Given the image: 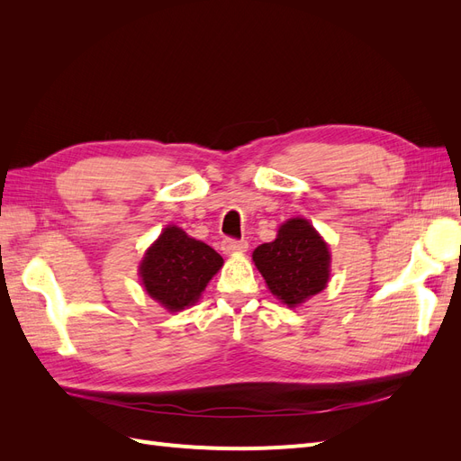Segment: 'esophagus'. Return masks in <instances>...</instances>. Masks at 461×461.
<instances>
[{"label": "esophagus", "instance_id": "esophagus-1", "mask_svg": "<svg viewBox=\"0 0 461 461\" xmlns=\"http://www.w3.org/2000/svg\"><path fill=\"white\" fill-rule=\"evenodd\" d=\"M222 252L225 254H242L248 249V242L246 240H234V239H225L221 244Z\"/></svg>", "mask_w": 461, "mask_h": 461}]
</instances>
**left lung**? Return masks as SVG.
Returning <instances> with one entry per match:
<instances>
[{
    "label": "left lung",
    "mask_w": 461,
    "mask_h": 461,
    "mask_svg": "<svg viewBox=\"0 0 461 461\" xmlns=\"http://www.w3.org/2000/svg\"><path fill=\"white\" fill-rule=\"evenodd\" d=\"M254 263L271 294L288 308L319 294L330 276L327 242L308 219H288L273 242L254 249Z\"/></svg>",
    "instance_id": "left-lung-1"
}]
</instances>
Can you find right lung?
<instances>
[{"instance_id":"right-lung-1","label":"right lung","mask_w":461,"mask_h":461,"mask_svg":"<svg viewBox=\"0 0 461 461\" xmlns=\"http://www.w3.org/2000/svg\"><path fill=\"white\" fill-rule=\"evenodd\" d=\"M222 258L212 246L175 225L165 227L140 263V278L148 294L167 312H180L196 303Z\"/></svg>"}]
</instances>
